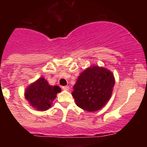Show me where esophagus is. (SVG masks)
I'll return each mask as SVG.
<instances>
[{
  "mask_svg": "<svg viewBox=\"0 0 147 147\" xmlns=\"http://www.w3.org/2000/svg\"><path fill=\"white\" fill-rule=\"evenodd\" d=\"M62 88H63V90H66V91H68V90H69V86H63V87H62Z\"/></svg>",
  "mask_w": 147,
  "mask_h": 147,
  "instance_id": "34e87169",
  "label": "esophagus"
}]
</instances>
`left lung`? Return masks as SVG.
<instances>
[{
  "label": "left lung",
  "mask_w": 147,
  "mask_h": 147,
  "mask_svg": "<svg viewBox=\"0 0 147 147\" xmlns=\"http://www.w3.org/2000/svg\"><path fill=\"white\" fill-rule=\"evenodd\" d=\"M115 80L109 69L98 66L87 68L78 77L72 95L76 105L88 112L102 109L112 96Z\"/></svg>",
  "instance_id": "left-lung-1"
}]
</instances>
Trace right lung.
<instances>
[{"instance_id":"add662e5","label":"right lung","mask_w":147,"mask_h":147,"mask_svg":"<svg viewBox=\"0 0 147 147\" xmlns=\"http://www.w3.org/2000/svg\"><path fill=\"white\" fill-rule=\"evenodd\" d=\"M61 88L51 86L44 78H40L32 83L25 91V97L31 106L38 111H45L51 107Z\"/></svg>"}]
</instances>
